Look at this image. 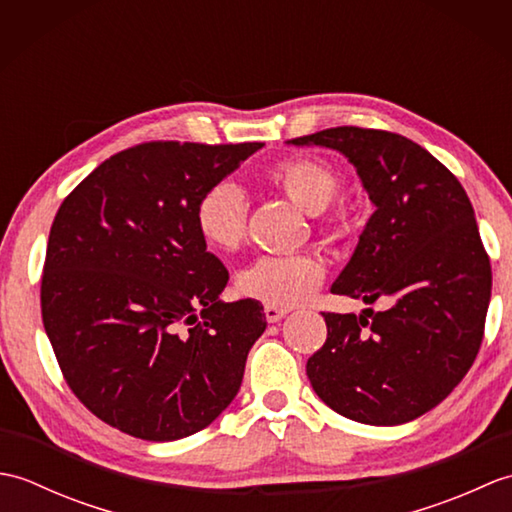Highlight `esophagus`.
Here are the masks:
<instances>
[{
    "mask_svg": "<svg viewBox=\"0 0 512 512\" xmlns=\"http://www.w3.org/2000/svg\"><path fill=\"white\" fill-rule=\"evenodd\" d=\"M290 310L288 308H277V306H266L264 308V314H266V321L268 323H277L286 317Z\"/></svg>",
    "mask_w": 512,
    "mask_h": 512,
    "instance_id": "obj_1",
    "label": "esophagus"
}]
</instances>
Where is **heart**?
I'll use <instances>...</instances> for the list:
<instances>
[{"instance_id":"heart-1","label":"heart","mask_w":512,"mask_h":512,"mask_svg":"<svg viewBox=\"0 0 512 512\" xmlns=\"http://www.w3.org/2000/svg\"><path fill=\"white\" fill-rule=\"evenodd\" d=\"M268 178L303 211L317 213L325 231L343 233L347 215L328 211L341 191V176L330 162L312 156L281 160L268 171ZM248 200L235 182H215L202 193L195 206V226L206 246L231 253L246 237ZM325 277V264L312 253L264 255L237 275L242 295L268 306L292 308L308 301Z\"/></svg>"}]
</instances>
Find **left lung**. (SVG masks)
Instances as JSON below:
<instances>
[{
  "instance_id": "obj_1",
  "label": "left lung",
  "mask_w": 512,
  "mask_h": 512,
  "mask_svg": "<svg viewBox=\"0 0 512 512\" xmlns=\"http://www.w3.org/2000/svg\"><path fill=\"white\" fill-rule=\"evenodd\" d=\"M336 149L356 167L374 213L334 295L391 306L323 312L328 339L308 358L317 396L341 416L378 427L416 420L447 398L480 352L491 262L469 195L413 140L332 127L290 140Z\"/></svg>"
}]
</instances>
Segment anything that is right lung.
<instances>
[{"label": "right lung", "mask_w": 512, "mask_h": 512, "mask_svg": "<svg viewBox=\"0 0 512 512\" xmlns=\"http://www.w3.org/2000/svg\"><path fill=\"white\" fill-rule=\"evenodd\" d=\"M264 143L156 140L118 151L59 206L41 317L65 383L96 418L151 442L187 438L237 396L264 334L255 299L195 226L202 193Z\"/></svg>", "instance_id": "obj_1"}]
</instances>
